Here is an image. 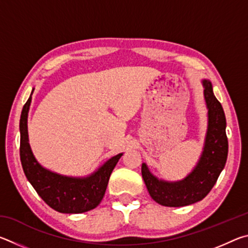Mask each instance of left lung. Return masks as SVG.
<instances>
[{
    "label": "left lung",
    "mask_w": 248,
    "mask_h": 248,
    "mask_svg": "<svg viewBox=\"0 0 248 248\" xmlns=\"http://www.w3.org/2000/svg\"><path fill=\"white\" fill-rule=\"evenodd\" d=\"M202 84L209 121L203 152L195 170L180 182L169 183L153 176L145 164L141 167L150 196L165 207H184L202 200L215 186L228 158L229 142L223 108L213 94L211 83L203 79Z\"/></svg>",
    "instance_id": "1"
}]
</instances>
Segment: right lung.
<instances>
[{
  "mask_svg": "<svg viewBox=\"0 0 248 248\" xmlns=\"http://www.w3.org/2000/svg\"><path fill=\"white\" fill-rule=\"evenodd\" d=\"M31 102V95L24 105L19 120L20 162L29 183L41 199L58 212L83 213L96 208L103 199L111 171L123 153L108 159L97 171L85 178L66 177L44 169L36 161L28 143L27 117Z\"/></svg>",
  "mask_w": 248,
  "mask_h": 248,
  "instance_id": "obj_1",
  "label": "right lung"
}]
</instances>
